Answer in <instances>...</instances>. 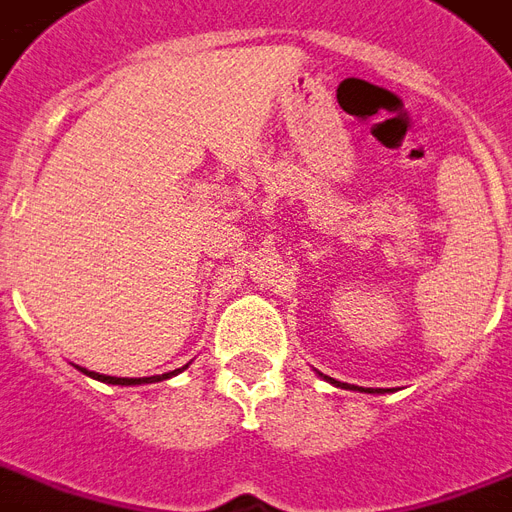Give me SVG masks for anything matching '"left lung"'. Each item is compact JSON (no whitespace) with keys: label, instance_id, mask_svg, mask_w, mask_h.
I'll use <instances>...</instances> for the list:
<instances>
[{"label":"left lung","instance_id":"8db88e82","mask_svg":"<svg viewBox=\"0 0 512 512\" xmlns=\"http://www.w3.org/2000/svg\"><path fill=\"white\" fill-rule=\"evenodd\" d=\"M333 385H342V388H347V385H344V382H336V380H331Z\"/></svg>","mask_w":512,"mask_h":512}]
</instances>
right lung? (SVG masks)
I'll use <instances>...</instances> for the list:
<instances>
[{"label":"right lung","mask_w":512,"mask_h":512,"mask_svg":"<svg viewBox=\"0 0 512 512\" xmlns=\"http://www.w3.org/2000/svg\"><path fill=\"white\" fill-rule=\"evenodd\" d=\"M83 374H89V377H94V380L100 382H111V385H140V382H157V380H168V377H173V374H179L181 369H176V372H168L162 374V377H143V380H135V377H108V374H94V372H86V369H81Z\"/></svg>","instance_id":"obj_1"}]
</instances>
